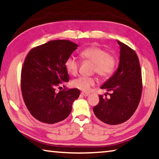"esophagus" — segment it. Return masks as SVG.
Listing matches in <instances>:
<instances>
[{
    "mask_svg": "<svg viewBox=\"0 0 159 159\" xmlns=\"http://www.w3.org/2000/svg\"><path fill=\"white\" fill-rule=\"evenodd\" d=\"M81 95H83V96H85V97H87V96L89 95V93H85V92H82V93H81Z\"/></svg>",
    "mask_w": 159,
    "mask_h": 159,
    "instance_id": "34e87169",
    "label": "esophagus"
}]
</instances>
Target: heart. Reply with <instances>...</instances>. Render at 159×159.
I'll use <instances>...</instances> for the list:
<instances>
[{
    "instance_id": "heart-1",
    "label": "heart",
    "mask_w": 159,
    "mask_h": 159,
    "mask_svg": "<svg viewBox=\"0 0 159 159\" xmlns=\"http://www.w3.org/2000/svg\"><path fill=\"white\" fill-rule=\"evenodd\" d=\"M80 56L83 61L93 62V72L97 73L102 79H109L114 73L117 66V58L114 54L107 52L101 47L92 45L80 51ZM80 61L73 56H70L65 61L66 71L71 75L75 76L78 74ZM95 84V79L93 77L80 76L71 82L74 88L80 90L88 92L91 86Z\"/></svg>"
}]
</instances>
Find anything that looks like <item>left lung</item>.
Listing matches in <instances>:
<instances>
[{
  "label": "left lung",
  "mask_w": 159,
  "mask_h": 159,
  "mask_svg": "<svg viewBox=\"0 0 159 159\" xmlns=\"http://www.w3.org/2000/svg\"><path fill=\"white\" fill-rule=\"evenodd\" d=\"M117 43L120 48L119 66L114 76L101 87L111 94L109 99L99 95V103L93 107L97 118L109 125L120 124L133 116L142 91V71L135 51L121 42Z\"/></svg>",
  "instance_id": "left-lung-1"
}]
</instances>
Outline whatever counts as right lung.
Wrapping results in <instances>:
<instances>
[{"mask_svg": "<svg viewBox=\"0 0 159 159\" xmlns=\"http://www.w3.org/2000/svg\"><path fill=\"white\" fill-rule=\"evenodd\" d=\"M79 46L67 40H56L29 51L21 72V90L30 114L39 121L53 124L68 117L79 98L77 88H56L69 80L66 59Z\"/></svg>", "mask_w": 159, "mask_h": 159, "instance_id": "1", "label": "right lung"}]
</instances>
